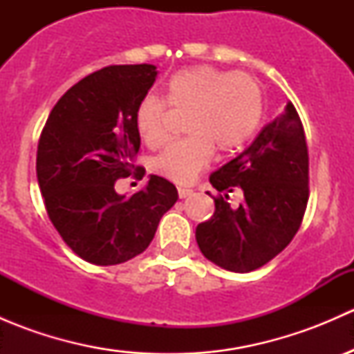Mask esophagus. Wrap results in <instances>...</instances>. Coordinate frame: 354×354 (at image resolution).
Instances as JSON below:
<instances>
[{
	"instance_id": "1",
	"label": "esophagus",
	"mask_w": 354,
	"mask_h": 354,
	"mask_svg": "<svg viewBox=\"0 0 354 354\" xmlns=\"http://www.w3.org/2000/svg\"><path fill=\"white\" fill-rule=\"evenodd\" d=\"M192 194H194V190H192V188L178 187V195H180V198H187V197H190Z\"/></svg>"
}]
</instances>
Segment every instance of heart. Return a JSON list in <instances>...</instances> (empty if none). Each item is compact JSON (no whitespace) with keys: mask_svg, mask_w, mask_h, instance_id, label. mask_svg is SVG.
<instances>
[{"mask_svg":"<svg viewBox=\"0 0 354 354\" xmlns=\"http://www.w3.org/2000/svg\"><path fill=\"white\" fill-rule=\"evenodd\" d=\"M166 104L188 113L185 140L174 142L154 159V171L174 183H188L209 164L212 151L233 154L253 137L263 114V94L255 78L214 66H194L174 73L166 84ZM156 95L137 109V130L149 147L169 138V113Z\"/></svg>","mask_w":354,"mask_h":354,"instance_id":"obj_1","label":"heart"}]
</instances>
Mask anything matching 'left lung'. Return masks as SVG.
Returning a JSON list of instances; mask_svg holds the SVG:
<instances>
[{
    "instance_id": "obj_1",
    "label": "left lung",
    "mask_w": 354,
    "mask_h": 354,
    "mask_svg": "<svg viewBox=\"0 0 354 354\" xmlns=\"http://www.w3.org/2000/svg\"><path fill=\"white\" fill-rule=\"evenodd\" d=\"M216 210L195 236L205 259L231 272H252L291 243L308 202V147L288 102L240 156L210 174ZM242 192L234 206L229 195ZM210 195V194H209Z\"/></svg>"
}]
</instances>
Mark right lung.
I'll return each mask as SVG.
<instances>
[{"label":"right lung","mask_w":354,"mask_h":354,"mask_svg":"<svg viewBox=\"0 0 354 354\" xmlns=\"http://www.w3.org/2000/svg\"><path fill=\"white\" fill-rule=\"evenodd\" d=\"M154 65H111L82 78L56 102L37 145V181L53 226L80 259L116 266L140 255L176 203L171 181L151 174L131 197L120 178L144 176L137 109L154 85Z\"/></svg>","instance_id":"obj_1"}]
</instances>
